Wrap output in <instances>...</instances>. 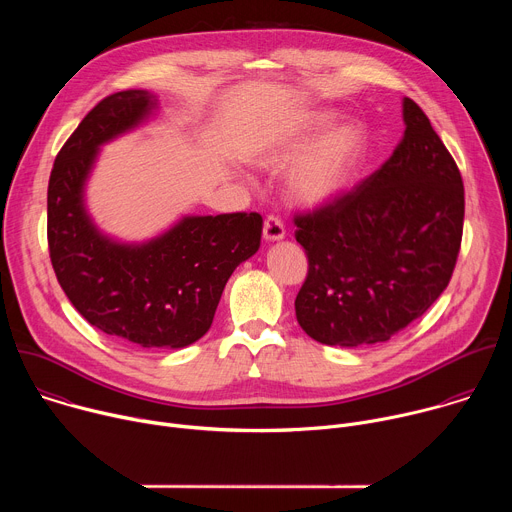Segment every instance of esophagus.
<instances>
[{
    "instance_id": "obj_1",
    "label": "esophagus",
    "mask_w": 512,
    "mask_h": 512,
    "mask_svg": "<svg viewBox=\"0 0 512 512\" xmlns=\"http://www.w3.org/2000/svg\"><path fill=\"white\" fill-rule=\"evenodd\" d=\"M285 237V227L281 223V218L271 214L265 218V225H263V239L265 241H281Z\"/></svg>"
}]
</instances>
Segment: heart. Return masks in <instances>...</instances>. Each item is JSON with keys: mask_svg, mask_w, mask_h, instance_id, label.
Segmentation results:
<instances>
[{"mask_svg": "<svg viewBox=\"0 0 512 512\" xmlns=\"http://www.w3.org/2000/svg\"><path fill=\"white\" fill-rule=\"evenodd\" d=\"M334 121L328 111L279 129L257 154L263 168L279 170L291 164L287 192L291 200L318 208L342 196L354 182L364 158V131L346 121L323 136ZM323 137L320 138L319 135Z\"/></svg>", "mask_w": 512, "mask_h": 512, "instance_id": "obj_1", "label": "heart"}]
</instances>
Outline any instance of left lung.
Instances as JSON below:
<instances>
[{
	"label": "left lung",
	"mask_w": 512,
	"mask_h": 512,
	"mask_svg": "<svg viewBox=\"0 0 512 512\" xmlns=\"http://www.w3.org/2000/svg\"><path fill=\"white\" fill-rule=\"evenodd\" d=\"M403 121V139L375 174L294 218L308 255L296 316L322 344L389 340L425 314L454 273L464 227L460 170L407 97Z\"/></svg>",
	"instance_id": "left-lung-1"
}]
</instances>
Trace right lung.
<instances>
[{"label": "right lung", "instance_id": "1", "mask_svg": "<svg viewBox=\"0 0 512 512\" xmlns=\"http://www.w3.org/2000/svg\"><path fill=\"white\" fill-rule=\"evenodd\" d=\"M156 109L150 91H121L97 103L68 137L48 182V249L66 298L91 326L141 348H184L208 332L229 277L257 253L263 218L182 216L145 243H121L97 229L85 186L101 145Z\"/></svg>", "mask_w": 512, "mask_h": 512}]
</instances>
